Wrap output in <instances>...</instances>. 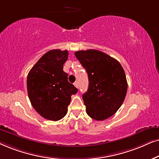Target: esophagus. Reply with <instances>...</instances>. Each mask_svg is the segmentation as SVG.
I'll return each mask as SVG.
<instances>
[{
    "instance_id": "34e87169",
    "label": "esophagus",
    "mask_w": 159,
    "mask_h": 159,
    "mask_svg": "<svg viewBox=\"0 0 159 159\" xmlns=\"http://www.w3.org/2000/svg\"><path fill=\"white\" fill-rule=\"evenodd\" d=\"M74 86H75L76 88H78V81H75V83H74Z\"/></svg>"
}]
</instances>
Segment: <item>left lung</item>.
<instances>
[{"label": "left lung", "instance_id": "left-lung-1", "mask_svg": "<svg viewBox=\"0 0 159 159\" xmlns=\"http://www.w3.org/2000/svg\"><path fill=\"white\" fill-rule=\"evenodd\" d=\"M75 55L88 73L89 88L82 96L86 113L94 120L107 119L125 99L128 85L124 69L118 61L100 51H78Z\"/></svg>", "mask_w": 159, "mask_h": 159}]
</instances>
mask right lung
Here are the masks:
<instances>
[{
  "instance_id": "add662e5",
  "label": "right lung",
  "mask_w": 159,
  "mask_h": 159,
  "mask_svg": "<svg viewBox=\"0 0 159 159\" xmlns=\"http://www.w3.org/2000/svg\"><path fill=\"white\" fill-rule=\"evenodd\" d=\"M67 57V50L48 51L27 75V93L32 106L48 120L62 119L67 113L71 95L78 92L67 81V73L63 71Z\"/></svg>"
}]
</instances>
